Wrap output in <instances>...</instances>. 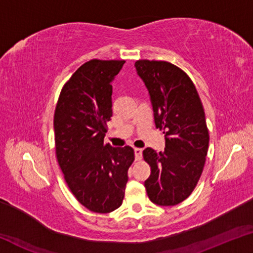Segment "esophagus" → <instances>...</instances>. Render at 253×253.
Returning <instances> with one entry per match:
<instances>
[{
	"instance_id": "obj_1",
	"label": "esophagus",
	"mask_w": 253,
	"mask_h": 253,
	"mask_svg": "<svg viewBox=\"0 0 253 253\" xmlns=\"http://www.w3.org/2000/svg\"><path fill=\"white\" fill-rule=\"evenodd\" d=\"M134 152H135V158H136V161H140V160H142V157H143V149H142V148H135Z\"/></svg>"
}]
</instances>
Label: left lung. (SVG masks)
Returning <instances> with one entry per match:
<instances>
[{"label":"left lung","instance_id":"1","mask_svg":"<svg viewBox=\"0 0 253 253\" xmlns=\"http://www.w3.org/2000/svg\"><path fill=\"white\" fill-rule=\"evenodd\" d=\"M135 67L151 96L156 128L165 134L164 152H143L151 166L145 187L153 203L176 205L194 191L207 160L210 137L202 101L193 81L173 63L145 59Z\"/></svg>","mask_w":253,"mask_h":253}]
</instances>
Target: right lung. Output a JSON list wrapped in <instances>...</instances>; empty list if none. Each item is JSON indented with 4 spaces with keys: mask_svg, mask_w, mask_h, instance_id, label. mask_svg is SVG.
Segmentation results:
<instances>
[{
    "mask_svg": "<svg viewBox=\"0 0 253 253\" xmlns=\"http://www.w3.org/2000/svg\"><path fill=\"white\" fill-rule=\"evenodd\" d=\"M125 60L92 59L61 89L54 110L55 156L68 187L80 204L96 213L121 207L135 160L130 146L104 143L113 116L111 81Z\"/></svg>",
    "mask_w": 253,
    "mask_h": 253,
    "instance_id": "1",
    "label": "right lung"
}]
</instances>
